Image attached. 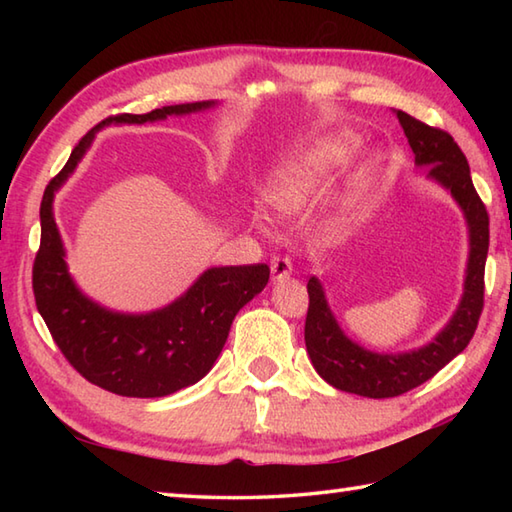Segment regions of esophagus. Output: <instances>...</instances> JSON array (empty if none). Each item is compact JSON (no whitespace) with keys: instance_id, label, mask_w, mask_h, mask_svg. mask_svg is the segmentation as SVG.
<instances>
[{"instance_id":"1","label":"esophagus","mask_w":512,"mask_h":512,"mask_svg":"<svg viewBox=\"0 0 512 512\" xmlns=\"http://www.w3.org/2000/svg\"><path fill=\"white\" fill-rule=\"evenodd\" d=\"M270 273H273V281H281L292 275V262L284 255H277L273 257V262H270Z\"/></svg>"}]
</instances>
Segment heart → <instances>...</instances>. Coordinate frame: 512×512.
Listing matches in <instances>:
<instances>
[{
  "mask_svg": "<svg viewBox=\"0 0 512 512\" xmlns=\"http://www.w3.org/2000/svg\"><path fill=\"white\" fill-rule=\"evenodd\" d=\"M356 145L354 134H334L310 154L288 162L268 184L270 202L286 211L306 206L319 193L332 167L350 158Z\"/></svg>",
  "mask_w": 512,
  "mask_h": 512,
  "instance_id": "heart-1",
  "label": "heart"
}]
</instances>
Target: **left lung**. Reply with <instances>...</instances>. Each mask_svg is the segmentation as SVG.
Masks as SVG:
<instances>
[{"label":"left lung","instance_id":"left-lung-1","mask_svg":"<svg viewBox=\"0 0 512 512\" xmlns=\"http://www.w3.org/2000/svg\"><path fill=\"white\" fill-rule=\"evenodd\" d=\"M396 118L416 156L418 167H429L427 176L449 189L469 224V264L464 295L451 321L431 343L402 354H378L350 341L336 323L317 277L308 281L306 347L319 376L341 391L367 398H394L427 383L440 369L464 352L477 330L484 308V266L488 255V213L477 195L471 169L462 149L444 129L424 125L407 112Z\"/></svg>","mask_w":512,"mask_h":512}]
</instances>
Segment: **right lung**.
I'll use <instances>...</instances> for the list:
<instances>
[{
  "instance_id": "right-lung-1",
  "label": "right lung",
  "mask_w": 512,
  "mask_h": 512,
  "mask_svg": "<svg viewBox=\"0 0 512 512\" xmlns=\"http://www.w3.org/2000/svg\"><path fill=\"white\" fill-rule=\"evenodd\" d=\"M213 101L167 105L147 114L105 118L72 149L70 160L50 180L41 200V244L32 266L37 310L68 363L92 385L129 398H160L198 383L220 356L239 308L268 284L266 264L209 268L167 308L121 314L101 308L76 288L57 222L54 191L68 180L94 134L112 123H147L209 110Z\"/></svg>"
}]
</instances>
